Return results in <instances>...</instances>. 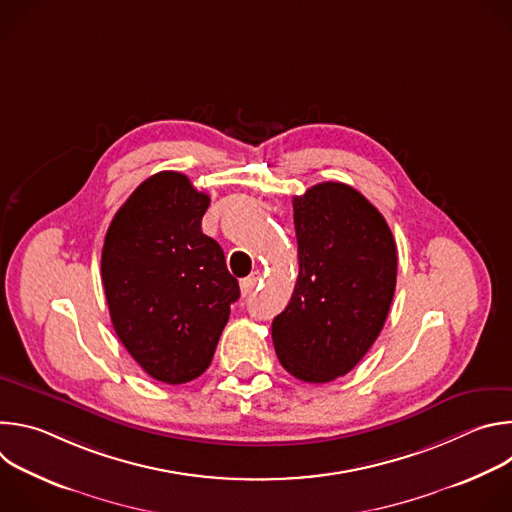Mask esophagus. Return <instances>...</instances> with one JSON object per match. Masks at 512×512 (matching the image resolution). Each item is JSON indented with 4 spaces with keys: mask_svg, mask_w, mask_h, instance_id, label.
<instances>
[{
    "mask_svg": "<svg viewBox=\"0 0 512 512\" xmlns=\"http://www.w3.org/2000/svg\"><path fill=\"white\" fill-rule=\"evenodd\" d=\"M257 285H259V273H253V275L241 279V294H243V296L253 294V289H255Z\"/></svg>",
    "mask_w": 512,
    "mask_h": 512,
    "instance_id": "obj_1",
    "label": "esophagus"
}]
</instances>
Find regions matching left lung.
<instances>
[{"mask_svg":"<svg viewBox=\"0 0 512 512\" xmlns=\"http://www.w3.org/2000/svg\"><path fill=\"white\" fill-rule=\"evenodd\" d=\"M300 273L271 324L281 367L306 383L352 371L381 334L397 281L383 214L358 190L322 182L294 196Z\"/></svg>","mask_w":512,"mask_h":512,"instance_id":"8db88e82","label":"left lung"}]
</instances>
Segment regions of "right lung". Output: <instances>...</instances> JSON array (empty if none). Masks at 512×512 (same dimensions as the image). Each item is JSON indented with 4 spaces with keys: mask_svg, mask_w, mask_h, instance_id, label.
Segmentation results:
<instances>
[{
    "mask_svg": "<svg viewBox=\"0 0 512 512\" xmlns=\"http://www.w3.org/2000/svg\"><path fill=\"white\" fill-rule=\"evenodd\" d=\"M210 196L180 172L141 182L105 235L101 275L113 328L152 379L200 377L239 300L225 253L202 233Z\"/></svg>",
    "mask_w": 512,
    "mask_h": 512,
    "instance_id": "add662e5",
    "label": "right lung"
}]
</instances>
